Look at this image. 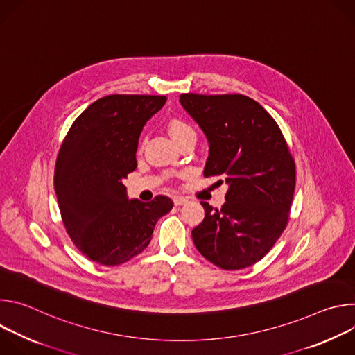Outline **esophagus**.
I'll return each instance as SVG.
<instances>
[{
  "instance_id": "esophagus-1",
  "label": "esophagus",
  "mask_w": 355,
  "mask_h": 355,
  "mask_svg": "<svg viewBox=\"0 0 355 355\" xmlns=\"http://www.w3.org/2000/svg\"><path fill=\"white\" fill-rule=\"evenodd\" d=\"M188 199L185 196H174V205L175 207H181L184 204H187Z\"/></svg>"
}]
</instances>
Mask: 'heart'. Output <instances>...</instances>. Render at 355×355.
Returning a JSON list of instances; mask_svg holds the SVG:
<instances>
[{
    "instance_id": "1",
    "label": "heart",
    "mask_w": 355,
    "mask_h": 355,
    "mask_svg": "<svg viewBox=\"0 0 355 355\" xmlns=\"http://www.w3.org/2000/svg\"><path fill=\"white\" fill-rule=\"evenodd\" d=\"M167 128H168V133H170L173 140H177V139L188 136V135H193L192 128L187 122H184L181 119H171L168 122Z\"/></svg>"
}]
</instances>
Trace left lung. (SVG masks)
<instances>
[{
  "instance_id": "8db88e82",
  "label": "left lung",
  "mask_w": 355,
  "mask_h": 355,
  "mask_svg": "<svg viewBox=\"0 0 355 355\" xmlns=\"http://www.w3.org/2000/svg\"><path fill=\"white\" fill-rule=\"evenodd\" d=\"M180 103L207 136L204 175L227 184L226 202L192 230L198 251L223 270L260 261L284 232L295 191V163L272 116L245 95L181 94Z\"/></svg>"
}]
</instances>
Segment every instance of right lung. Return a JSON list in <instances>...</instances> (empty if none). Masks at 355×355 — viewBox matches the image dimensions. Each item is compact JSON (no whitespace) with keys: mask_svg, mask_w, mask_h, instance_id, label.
<instances>
[{"mask_svg":"<svg viewBox=\"0 0 355 355\" xmlns=\"http://www.w3.org/2000/svg\"><path fill=\"white\" fill-rule=\"evenodd\" d=\"M164 95H108L96 99L70 128L56 162L55 191L76 247L91 261L119 266L148 245L157 220L173 209L159 195L129 199L123 180L137 167L146 122L166 104Z\"/></svg>","mask_w":355,"mask_h":355,"instance_id":"1","label":"right lung"}]
</instances>
